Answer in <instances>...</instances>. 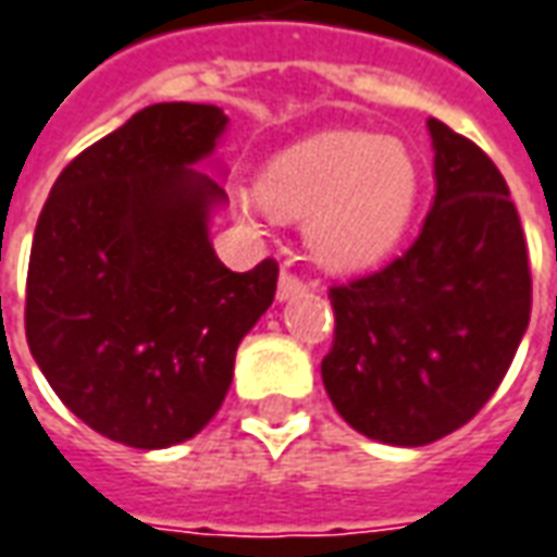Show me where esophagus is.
Instances as JSON below:
<instances>
[{"instance_id": "obj_1", "label": "esophagus", "mask_w": 557, "mask_h": 557, "mask_svg": "<svg viewBox=\"0 0 557 557\" xmlns=\"http://www.w3.org/2000/svg\"><path fill=\"white\" fill-rule=\"evenodd\" d=\"M307 283L298 274H292V271H283L280 274L277 283V298L280 301H289V298H298V295H305Z\"/></svg>"}]
</instances>
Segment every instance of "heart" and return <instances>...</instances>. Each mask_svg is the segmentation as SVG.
<instances>
[{
	"instance_id": "b5f03b06",
	"label": "heart",
	"mask_w": 557,
	"mask_h": 557,
	"mask_svg": "<svg viewBox=\"0 0 557 557\" xmlns=\"http://www.w3.org/2000/svg\"><path fill=\"white\" fill-rule=\"evenodd\" d=\"M259 196L280 216H307V240L325 265L361 271L383 262L404 238L419 171L410 150L392 138L322 132L268 162Z\"/></svg>"
}]
</instances>
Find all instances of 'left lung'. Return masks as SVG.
Returning a JSON list of instances; mask_svg holds the SVG:
<instances>
[{
	"mask_svg": "<svg viewBox=\"0 0 557 557\" xmlns=\"http://www.w3.org/2000/svg\"><path fill=\"white\" fill-rule=\"evenodd\" d=\"M434 205L386 268L329 289L334 341L322 383L371 441L425 446L495 395L531 319V265L504 174L476 144L428 120Z\"/></svg>",
	"mask_w": 557,
	"mask_h": 557,
	"instance_id": "8db88e82",
	"label": "left lung"
}]
</instances>
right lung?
Returning a JSON list of instances; mask_svg holds the SVG:
<instances>
[{"label":"right lung","instance_id":"1","mask_svg":"<svg viewBox=\"0 0 557 557\" xmlns=\"http://www.w3.org/2000/svg\"><path fill=\"white\" fill-rule=\"evenodd\" d=\"M228 116L162 102L77 153L35 225L26 341L50 388L108 441L196 437L232 386L235 352L277 292V262L238 274L208 216L223 186L193 165Z\"/></svg>","mask_w":557,"mask_h":557}]
</instances>
